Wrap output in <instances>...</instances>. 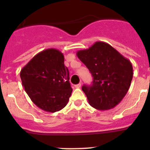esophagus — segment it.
Masks as SVG:
<instances>
[{"label":"esophagus","instance_id":"1","mask_svg":"<svg viewBox=\"0 0 150 150\" xmlns=\"http://www.w3.org/2000/svg\"><path fill=\"white\" fill-rule=\"evenodd\" d=\"M81 86H82V84H81V83H79V84H77V85H75V87H76V88H80V87H81Z\"/></svg>","mask_w":150,"mask_h":150}]
</instances>
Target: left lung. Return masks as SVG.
Listing matches in <instances>:
<instances>
[{
  "label": "left lung",
  "instance_id": "obj_1",
  "mask_svg": "<svg viewBox=\"0 0 150 150\" xmlns=\"http://www.w3.org/2000/svg\"><path fill=\"white\" fill-rule=\"evenodd\" d=\"M76 55L93 76L91 86L82 87L90 105L97 110H107L120 104L133 77L131 62L101 41L95 42L86 50H79Z\"/></svg>",
  "mask_w": 150,
  "mask_h": 150
}]
</instances>
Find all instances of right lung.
Returning a JSON list of instances; mask_svg holds the SVG:
<instances>
[{"label": "right lung", "instance_id": "add662e5", "mask_svg": "<svg viewBox=\"0 0 150 150\" xmlns=\"http://www.w3.org/2000/svg\"><path fill=\"white\" fill-rule=\"evenodd\" d=\"M64 57L56 49L38 53L21 70L22 86L30 100L46 112H55L67 105L72 93Z\"/></svg>", "mask_w": 150, "mask_h": 150}]
</instances>
